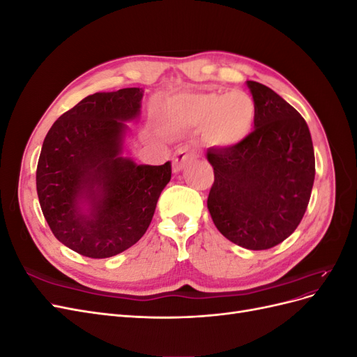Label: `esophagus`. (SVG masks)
<instances>
[{
    "label": "esophagus",
    "instance_id": "1",
    "mask_svg": "<svg viewBox=\"0 0 357 357\" xmlns=\"http://www.w3.org/2000/svg\"><path fill=\"white\" fill-rule=\"evenodd\" d=\"M197 158V152L189 146H181L177 149V152L172 156V171L178 172L183 167L188 165L190 160Z\"/></svg>",
    "mask_w": 357,
    "mask_h": 357
}]
</instances>
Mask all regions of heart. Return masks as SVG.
Here are the masks:
<instances>
[{"mask_svg":"<svg viewBox=\"0 0 357 357\" xmlns=\"http://www.w3.org/2000/svg\"><path fill=\"white\" fill-rule=\"evenodd\" d=\"M169 121L185 126L204 125V135L214 146H234L250 132L256 116L253 98L243 91L178 93L168 101Z\"/></svg>","mask_w":357,"mask_h":357,"instance_id":"1","label":"heart"}]
</instances>
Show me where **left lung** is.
Segmentation results:
<instances>
[{
	"instance_id": "1",
	"label": "left lung",
	"mask_w": 357,
	"mask_h": 357,
	"mask_svg": "<svg viewBox=\"0 0 357 357\" xmlns=\"http://www.w3.org/2000/svg\"><path fill=\"white\" fill-rule=\"evenodd\" d=\"M255 129L240 143L211 147L214 183L207 207L215 228L236 245L266 250L294 232L308 207L316 174L310 129L268 86L248 80Z\"/></svg>"
}]
</instances>
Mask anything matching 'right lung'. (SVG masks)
<instances>
[{
	"label": "right lung",
	"instance_id": "1",
	"mask_svg": "<svg viewBox=\"0 0 357 357\" xmlns=\"http://www.w3.org/2000/svg\"><path fill=\"white\" fill-rule=\"evenodd\" d=\"M142 98L139 88L86 96L43 142L36 176L43 215L63 245L86 257H112L142 238L171 180L169 160L137 165L122 156L123 122L138 116Z\"/></svg>",
	"mask_w": 357,
	"mask_h": 357
}]
</instances>
